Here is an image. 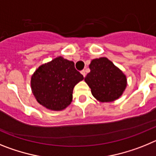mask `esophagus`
Listing matches in <instances>:
<instances>
[{
  "instance_id": "1",
  "label": "esophagus",
  "mask_w": 156,
  "mask_h": 156,
  "mask_svg": "<svg viewBox=\"0 0 156 156\" xmlns=\"http://www.w3.org/2000/svg\"><path fill=\"white\" fill-rule=\"evenodd\" d=\"M81 73L83 76V77H85V76H86V72H85V70H82V71H81Z\"/></svg>"
}]
</instances>
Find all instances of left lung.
Returning <instances> with one entry per match:
<instances>
[{
  "label": "left lung",
  "mask_w": 156,
  "mask_h": 156,
  "mask_svg": "<svg viewBox=\"0 0 156 156\" xmlns=\"http://www.w3.org/2000/svg\"><path fill=\"white\" fill-rule=\"evenodd\" d=\"M90 72L84 78L92 95L101 102H110L119 98L126 87V77L107 58L92 60Z\"/></svg>",
  "instance_id": "left-lung-1"
}]
</instances>
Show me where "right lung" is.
I'll list each match as a JSON object with an SVG mask.
<instances>
[{
    "instance_id": "right-lung-1",
    "label": "right lung",
    "mask_w": 156,
    "mask_h": 156,
    "mask_svg": "<svg viewBox=\"0 0 156 156\" xmlns=\"http://www.w3.org/2000/svg\"><path fill=\"white\" fill-rule=\"evenodd\" d=\"M83 80L73 62L60 56L36 70L31 78L32 91L41 105L60 111L71 103L74 87Z\"/></svg>"
}]
</instances>
